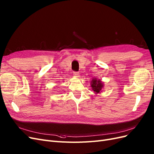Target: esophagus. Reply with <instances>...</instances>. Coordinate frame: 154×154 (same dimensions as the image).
<instances>
[{
    "label": "esophagus",
    "instance_id": "34e87169",
    "mask_svg": "<svg viewBox=\"0 0 154 154\" xmlns=\"http://www.w3.org/2000/svg\"><path fill=\"white\" fill-rule=\"evenodd\" d=\"M73 75L74 77H76V78L80 77V74H79V72H74Z\"/></svg>",
    "mask_w": 154,
    "mask_h": 154
}]
</instances>
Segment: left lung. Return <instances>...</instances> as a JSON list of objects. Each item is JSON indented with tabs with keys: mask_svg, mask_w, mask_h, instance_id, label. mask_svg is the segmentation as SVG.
Masks as SVG:
<instances>
[{
	"mask_svg": "<svg viewBox=\"0 0 154 154\" xmlns=\"http://www.w3.org/2000/svg\"><path fill=\"white\" fill-rule=\"evenodd\" d=\"M91 85L92 87V89L94 91L95 94L101 93L102 89L103 88L104 84L100 79H97V78H93L91 82Z\"/></svg>",
	"mask_w": 154,
	"mask_h": 154,
	"instance_id": "8db88e82",
	"label": "left lung"
}]
</instances>
